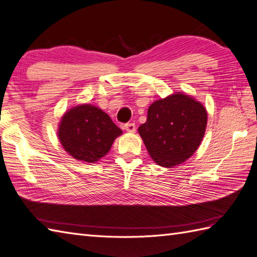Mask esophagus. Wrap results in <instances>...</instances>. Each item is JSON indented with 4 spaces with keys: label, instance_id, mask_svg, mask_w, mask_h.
<instances>
[{
    "label": "esophagus",
    "instance_id": "obj_1",
    "mask_svg": "<svg viewBox=\"0 0 257 257\" xmlns=\"http://www.w3.org/2000/svg\"><path fill=\"white\" fill-rule=\"evenodd\" d=\"M124 129H125V132H127V133L134 134V133L136 132V124L133 123V122L125 123V124H124Z\"/></svg>",
    "mask_w": 257,
    "mask_h": 257
}]
</instances>
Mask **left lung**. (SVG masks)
Returning <instances> with one entry per match:
<instances>
[{
  "instance_id": "obj_1",
  "label": "left lung",
  "mask_w": 257,
  "mask_h": 257,
  "mask_svg": "<svg viewBox=\"0 0 257 257\" xmlns=\"http://www.w3.org/2000/svg\"><path fill=\"white\" fill-rule=\"evenodd\" d=\"M206 123L203 103L177 91L151 103L147 121L138 133L152 160L161 167L172 168L187 161L198 150Z\"/></svg>"
}]
</instances>
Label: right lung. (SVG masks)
Masks as SVG:
<instances>
[{
    "label": "right lung",
    "instance_id": "obj_1",
    "mask_svg": "<svg viewBox=\"0 0 257 257\" xmlns=\"http://www.w3.org/2000/svg\"><path fill=\"white\" fill-rule=\"evenodd\" d=\"M122 130L108 114L91 103H81L65 112L57 137L64 150L75 160L95 163L105 157Z\"/></svg>",
    "mask_w": 257,
    "mask_h": 257
}]
</instances>
